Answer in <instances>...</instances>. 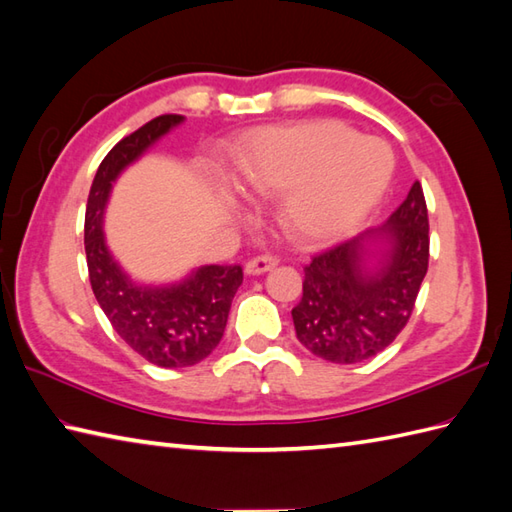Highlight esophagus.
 <instances>
[{
  "instance_id": "1",
  "label": "esophagus",
  "mask_w": 512,
  "mask_h": 512,
  "mask_svg": "<svg viewBox=\"0 0 512 512\" xmlns=\"http://www.w3.org/2000/svg\"><path fill=\"white\" fill-rule=\"evenodd\" d=\"M277 264H279V259L275 255L266 253V255H257L253 259H248L244 270H246V275H264V273H268V270H273Z\"/></svg>"
}]
</instances>
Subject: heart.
I'll use <instances>...</instances> for the list:
<instances>
[{"label":"heart","mask_w":512,"mask_h":512,"mask_svg":"<svg viewBox=\"0 0 512 512\" xmlns=\"http://www.w3.org/2000/svg\"><path fill=\"white\" fill-rule=\"evenodd\" d=\"M391 154L334 121L257 132L239 160V184L257 200H279L290 237L317 244L345 235L385 191Z\"/></svg>","instance_id":"obj_1"}]
</instances>
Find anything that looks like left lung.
I'll return each mask as SVG.
<instances>
[{"mask_svg":"<svg viewBox=\"0 0 512 512\" xmlns=\"http://www.w3.org/2000/svg\"><path fill=\"white\" fill-rule=\"evenodd\" d=\"M429 268V215L416 180L389 220L312 257L292 308L297 339L330 363L383 352L405 328Z\"/></svg>","mask_w":512,"mask_h":512,"instance_id":"8db88e82","label":"left lung"}]
</instances>
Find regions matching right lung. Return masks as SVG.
I'll return each mask as SVG.
<instances>
[{
	"label": "right lung",
	"instance_id": "1",
	"mask_svg": "<svg viewBox=\"0 0 512 512\" xmlns=\"http://www.w3.org/2000/svg\"><path fill=\"white\" fill-rule=\"evenodd\" d=\"M182 121L180 114L158 116L116 143L96 171L85 209V255L96 301L134 352L167 369L204 361L222 341L228 310L244 279L242 266H202L178 284L140 286L107 248L103 215L123 169Z\"/></svg>",
	"mask_w": 512,
	"mask_h": 512
}]
</instances>
